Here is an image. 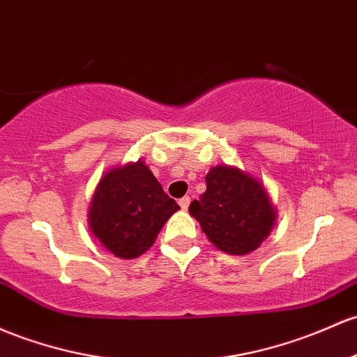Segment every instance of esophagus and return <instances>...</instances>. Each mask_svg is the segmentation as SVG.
Instances as JSON below:
<instances>
[{
    "mask_svg": "<svg viewBox=\"0 0 357 357\" xmlns=\"http://www.w3.org/2000/svg\"><path fill=\"white\" fill-rule=\"evenodd\" d=\"M190 202H191L190 197H183L178 203H179V206H181L183 210H188V206H190Z\"/></svg>",
    "mask_w": 357,
    "mask_h": 357,
    "instance_id": "obj_1",
    "label": "esophagus"
}]
</instances>
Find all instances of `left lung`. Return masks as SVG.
Masks as SVG:
<instances>
[{"label":"left lung","mask_w":357,"mask_h":357,"mask_svg":"<svg viewBox=\"0 0 357 357\" xmlns=\"http://www.w3.org/2000/svg\"><path fill=\"white\" fill-rule=\"evenodd\" d=\"M206 191L193 199L190 213L206 237L227 254L252 252L269 236L274 208L264 186L237 167L217 166L205 178Z\"/></svg>","instance_id":"1"}]
</instances>
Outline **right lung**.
<instances>
[{
    "label": "right lung",
    "mask_w": 357,
    "mask_h": 357,
    "mask_svg": "<svg viewBox=\"0 0 357 357\" xmlns=\"http://www.w3.org/2000/svg\"><path fill=\"white\" fill-rule=\"evenodd\" d=\"M178 210V203L139 160L103 176L89 208V225L109 252L132 259L154 244L159 230Z\"/></svg>",
    "instance_id": "right-lung-1"
}]
</instances>
